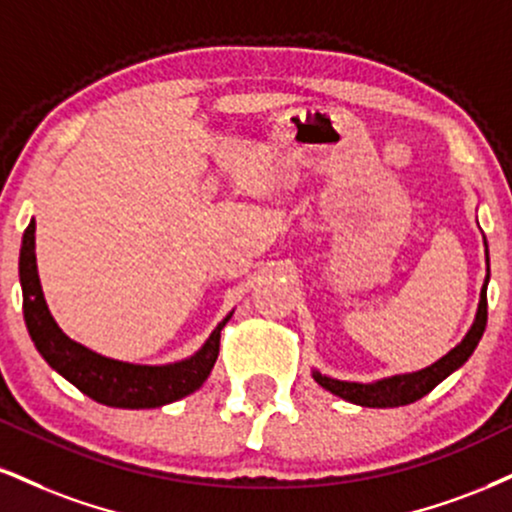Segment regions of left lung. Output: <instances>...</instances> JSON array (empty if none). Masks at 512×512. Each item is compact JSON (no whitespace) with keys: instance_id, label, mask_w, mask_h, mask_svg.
<instances>
[{"instance_id":"left-lung-1","label":"left lung","mask_w":512,"mask_h":512,"mask_svg":"<svg viewBox=\"0 0 512 512\" xmlns=\"http://www.w3.org/2000/svg\"><path fill=\"white\" fill-rule=\"evenodd\" d=\"M486 245V240H484ZM486 283H489V250H486V279L482 286V295H479V307L474 324L467 331L463 341L455 346L451 353L443 355L441 360H436L432 367H424L420 372L410 374H396V377L372 381V384H357V381H341L324 377V374L312 372V377L322 389L331 391L334 396L348 400V403L362 405V408H398V405H408L427 396L434 386H439L448 374H453L455 369L463 367L467 357L474 353L479 338H482L486 329Z\"/></svg>"}]
</instances>
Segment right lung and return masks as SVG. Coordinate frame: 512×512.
<instances>
[{"label":"right lung","mask_w":512,"mask_h":512,"mask_svg":"<svg viewBox=\"0 0 512 512\" xmlns=\"http://www.w3.org/2000/svg\"><path fill=\"white\" fill-rule=\"evenodd\" d=\"M18 276H21L23 288V317H26L28 334L38 353L78 391L109 408H162L200 389L217 362L221 329L231 319L229 315L224 322H219L205 346L188 360L171 362V365H133V362L97 355L90 348L71 341L49 315L38 264H35V221H30L23 233Z\"/></svg>","instance_id":"obj_1"}]
</instances>
